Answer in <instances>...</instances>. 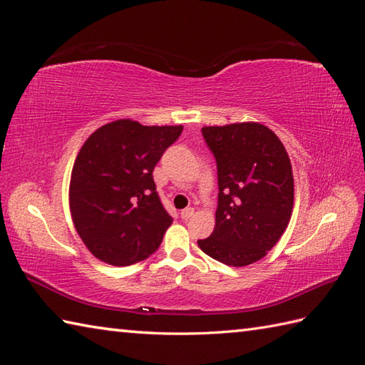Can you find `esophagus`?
I'll use <instances>...</instances> for the list:
<instances>
[{"label":"esophagus","mask_w":365,"mask_h":365,"mask_svg":"<svg viewBox=\"0 0 365 365\" xmlns=\"http://www.w3.org/2000/svg\"><path fill=\"white\" fill-rule=\"evenodd\" d=\"M193 215H195V210L193 208H184L182 212H181V219L187 220V219H190Z\"/></svg>","instance_id":"1"}]
</instances>
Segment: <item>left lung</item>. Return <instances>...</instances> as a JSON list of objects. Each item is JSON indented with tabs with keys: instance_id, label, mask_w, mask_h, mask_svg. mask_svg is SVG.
<instances>
[{
	"instance_id": "1",
	"label": "left lung",
	"mask_w": 365,
	"mask_h": 365,
	"mask_svg": "<svg viewBox=\"0 0 365 365\" xmlns=\"http://www.w3.org/2000/svg\"><path fill=\"white\" fill-rule=\"evenodd\" d=\"M202 137L217 165V210L212 236L200 248L230 267L267 256L289 224L292 165L283 143L260 123L205 126Z\"/></svg>"
}]
</instances>
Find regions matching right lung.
Instances as JSON below:
<instances>
[{"label": "right lung", "instance_id": "right-lung-1", "mask_svg": "<svg viewBox=\"0 0 365 365\" xmlns=\"http://www.w3.org/2000/svg\"><path fill=\"white\" fill-rule=\"evenodd\" d=\"M182 126L121 118L88 137L73 165L70 210L93 256L114 267L145 260L172 224L152 172Z\"/></svg>", "mask_w": 365, "mask_h": 365}]
</instances>
